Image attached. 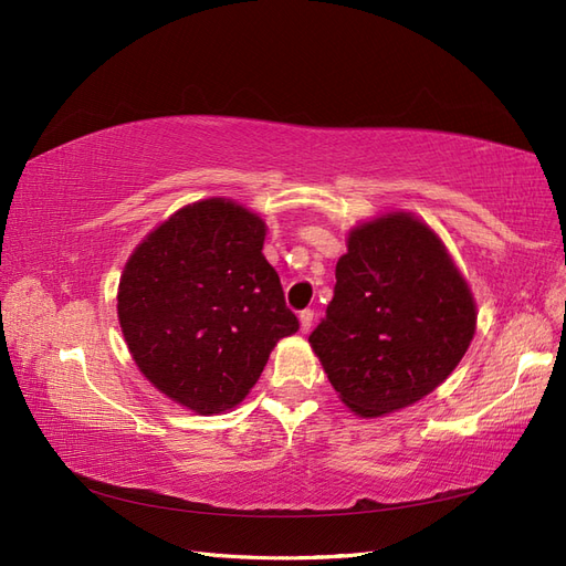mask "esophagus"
Listing matches in <instances>:
<instances>
[{"label": "esophagus", "instance_id": "1", "mask_svg": "<svg viewBox=\"0 0 566 566\" xmlns=\"http://www.w3.org/2000/svg\"><path fill=\"white\" fill-rule=\"evenodd\" d=\"M300 325H302V333H310L312 325H314V312L312 310H304L300 314Z\"/></svg>", "mask_w": 566, "mask_h": 566}]
</instances>
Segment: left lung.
I'll use <instances>...</instances> for the list:
<instances>
[{
    "label": "left lung",
    "instance_id": "8db88e82",
    "mask_svg": "<svg viewBox=\"0 0 566 566\" xmlns=\"http://www.w3.org/2000/svg\"><path fill=\"white\" fill-rule=\"evenodd\" d=\"M335 279L310 342L356 416L380 418L420 401L465 356L476 306L451 254L420 219L391 212L356 227Z\"/></svg>",
    "mask_w": 566,
    "mask_h": 566
}]
</instances>
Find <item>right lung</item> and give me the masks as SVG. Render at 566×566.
Instances as JSON below:
<instances>
[{
	"label": "right lung",
	"instance_id": "right-lung-1",
	"mask_svg": "<svg viewBox=\"0 0 566 566\" xmlns=\"http://www.w3.org/2000/svg\"><path fill=\"white\" fill-rule=\"evenodd\" d=\"M264 235L243 205L200 200L150 231L119 279L117 318L136 366L200 416L241 403L276 342L300 328Z\"/></svg>",
	"mask_w": 566,
	"mask_h": 566
}]
</instances>
